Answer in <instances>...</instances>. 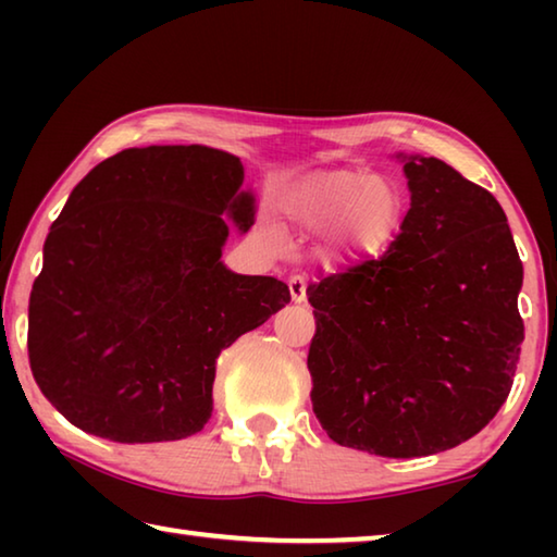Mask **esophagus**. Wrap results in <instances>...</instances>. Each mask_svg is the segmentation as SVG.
<instances>
[{"label":"esophagus","instance_id":"34e87169","mask_svg":"<svg viewBox=\"0 0 557 557\" xmlns=\"http://www.w3.org/2000/svg\"><path fill=\"white\" fill-rule=\"evenodd\" d=\"M287 285H289L292 301H297V305L307 301V280H305V275H292Z\"/></svg>","mask_w":557,"mask_h":557}]
</instances>
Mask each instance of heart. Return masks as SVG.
Wrapping results in <instances>:
<instances>
[{
  "label": "heart",
  "mask_w": 557,
  "mask_h": 557,
  "mask_svg": "<svg viewBox=\"0 0 557 557\" xmlns=\"http://www.w3.org/2000/svg\"><path fill=\"white\" fill-rule=\"evenodd\" d=\"M282 211L297 231L329 238L334 256H381L400 233L408 196L393 176L366 169H324L282 196Z\"/></svg>",
  "instance_id": "heart-1"
}]
</instances>
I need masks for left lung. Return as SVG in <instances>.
<instances>
[{
	"label": "left lung",
	"instance_id": "1",
	"mask_svg": "<svg viewBox=\"0 0 557 557\" xmlns=\"http://www.w3.org/2000/svg\"><path fill=\"white\" fill-rule=\"evenodd\" d=\"M410 211L385 256L309 285L312 408L342 447L410 459L474 437L506 403L523 344V265L486 188L398 154Z\"/></svg>",
	"mask_w": 557,
	"mask_h": 557
}]
</instances>
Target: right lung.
<instances>
[{"label": "right lung", "mask_w": 557, "mask_h": 557, "mask_svg": "<svg viewBox=\"0 0 557 557\" xmlns=\"http://www.w3.org/2000/svg\"><path fill=\"white\" fill-rule=\"evenodd\" d=\"M238 157L122 149L73 188L29 297V361L75 428L122 445L184 440L213 410L215 358L289 301L285 282L223 265L256 196Z\"/></svg>", "instance_id": "right-lung-1"}]
</instances>
